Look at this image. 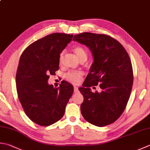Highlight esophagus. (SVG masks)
I'll return each mask as SVG.
<instances>
[{"label":"esophagus","instance_id":"1","mask_svg":"<svg viewBox=\"0 0 150 150\" xmlns=\"http://www.w3.org/2000/svg\"><path fill=\"white\" fill-rule=\"evenodd\" d=\"M74 92H78V88L77 86H74Z\"/></svg>","mask_w":150,"mask_h":150}]
</instances>
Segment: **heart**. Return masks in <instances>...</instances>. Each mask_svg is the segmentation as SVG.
<instances>
[{
  "label": "heart",
  "mask_w": 150,
  "mask_h": 150,
  "mask_svg": "<svg viewBox=\"0 0 150 150\" xmlns=\"http://www.w3.org/2000/svg\"><path fill=\"white\" fill-rule=\"evenodd\" d=\"M73 51H74L75 54L77 56L78 59L82 61L87 60L88 54L86 50H85L83 47L81 46H76L73 49ZM64 54V51H62L59 55V62L62 63L63 60ZM83 73L81 71H69L66 74V79L67 81L72 84H77L80 83L81 81V78L83 77Z\"/></svg>",
  "instance_id": "1"
}]
</instances>
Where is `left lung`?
<instances>
[{
    "instance_id": "8db88e82",
    "label": "left lung",
    "mask_w": 150,
    "mask_h": 150,
    "mask_svg": "<svg viewBox=\"0 0 150 150\" xmlns=\"http://www.w3.org/2000/svg\"><path fill=\"white\" fill-rule=\"evenodd\" d=\"M73 41L90 49L93 62L83 87L81 114L88 122L98 127L112 124L124 112L133 83V72L128 53L118 41L108 35L83 32ZM98 86L100 92L90 87Z\"/></svg>"
}]
</instances>
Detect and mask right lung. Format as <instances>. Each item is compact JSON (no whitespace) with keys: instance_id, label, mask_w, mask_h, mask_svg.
<instances>
[{"instance_id":"add662e5","label":"right lung","mask_w":150,"mask_h":150,"mask_svg":"<svg viewBox=\"0 0 150 150\" xmlns=\"http://www.w3.org/2000/svg\"><path fill=\"white\" fill-rule=\"evenodd\" d=\"M73 36L47 35L30 44L20 57L16 80L17 95L26 116L40 125H51L62 118L73 94V86L65 81L57 88L47 83L49 75L59 69V55Z\"/></svg>"}]
</instances>
